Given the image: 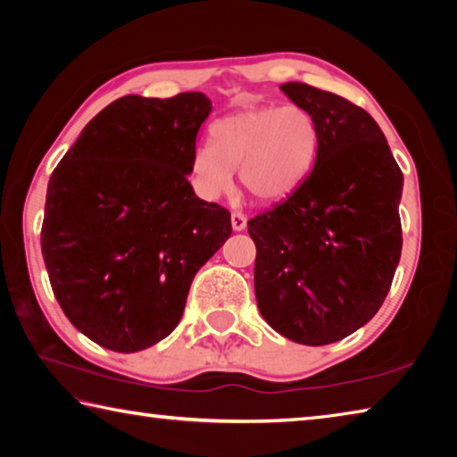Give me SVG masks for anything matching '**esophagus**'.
<instances>
[{
  "mask_svg": "<svg viewBox=\"0 0 457 457\" xmlns=\"http://www.w3.org/2000/svg\"><path fill=\"white\" fill-rule=\"evenodd\" d=\"M245 226H247V220H245L244 213H237V212L231 213V229L244 231Z\"/></svg>",
  "mask_w": 457,
  "mask_h": 457,
  "instance_id": "34e87169",
  "label": "esophagus"
}]
</instances>
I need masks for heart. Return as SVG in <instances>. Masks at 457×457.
Here are the masks:
<instances>
[{"label":"heart","mask_w":457,"mask_h":457,"mask_svg":"<svg viewBox=\"0 0 457 457\" xmlns=\"http://www.w3.org/2000/svg\"><path fill=\"white\" fill-rule=\"evenodd\" d=\"M319 129L300 106H252L215 120L210 145L197 146L191 175L201 197L215 201L239 183L260 204L288 199L311 171Z\"/></svg>","instance_id":"b5f03b06"}]
</instances>
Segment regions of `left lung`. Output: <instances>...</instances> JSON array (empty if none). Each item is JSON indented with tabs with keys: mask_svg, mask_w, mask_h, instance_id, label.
Returning a JSON list of instances; mask_svg holds the SVG:
<instances>
[{
	"mask_svg": "<svg viewBox=\"0 0 457 457\" xmlns=\"http://www.w3.org/2000/svg\"><path fill=\"white\" fill-rule=\"evenodd\" d=\"M312 114L319 151L292 195L250 220L262 316L294 343L353 335L381 308L401 258L403 173L373 117L343 96L282 84Z\"/></svg>",
	"mask_w": 457,
	"mask_h": 457,
	"instance_id": "left-lung-1",
	"label": "left lung"
}]
</instances>
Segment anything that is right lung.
I'll list each match as a JSON object with an SVG mask.
<instances>
[{"label": "right lung", "instance_id": "obj_1", "mask_svg": "<svg viewBox=\"0 0 457 457\" xmlns=\"http://www.w3.org/2000/svg\"><path fill=\"white\" fill-rule=\"evenodd\" d=\"M201 92L122 96L54 169L42 256L62 311L84 337L137 353L179 324L199 268L231 236L229 212L193 191Z\"/></svg>", "mask_w": 457, "mask_h": 457}]
</instances>
